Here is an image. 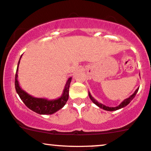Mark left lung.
<instances>
[{
	"instance_id": "left-lung-1",
	"label": "left lung",
	"mask_w": 151,
	"mask_h": 151,
	"mask_svg": "<svg viewBox=\"0 0 151 151\" xmlns=\"http://www.w3.org/2000/svg\"><path fill=\"white\" fill-rule=\"evenodd\" d=\"M138 89H139V88H137V89H136V90H135V92H134V94H132V95L130 96V97H128V98L126 99V100H124L123 102H122V103L120 104V105L117 106V107H106L105 105H102V104H101V103H99V102H97V101H96V100H94V99L93 98V97H92V95H91V94H89V98L91 99V100H92V102H93L95 104V105H97V106H98V107H100V108L103 109V110H107V111H114V110H119V109L122 108V107H125V106L128 105V104L130 103V102H131V101L132 100V99H133L134 97H135V95H136V94H137V91H138Z\"/></svg>"
}]
</instances>
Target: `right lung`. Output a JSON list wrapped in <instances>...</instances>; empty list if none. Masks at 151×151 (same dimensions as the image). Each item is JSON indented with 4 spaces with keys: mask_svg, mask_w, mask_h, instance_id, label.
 Masks as SVG:
<instances>
[{
    "mask_svg": "<svg viewBox=\"0 0 151 151\" xmlns=\"http://www.w3.org/2000/svg\"><path fill=\"white\" fill-rule=\"evenodd\" d=\"M19 62L20 60L18 63L17 69H16V76H15V87H16V92L19 94L20 98L24 102L26 107H29L30 110H33L36 113L40 114V115H51V114L54 113L57 111L60 110L61 108H62L69 99V84H70L72 78L70 77L68 79L62 96L57 100H48L46 99L33 97L32 96L29 95V94L22 90L21 87H19V82L17 80V72Z\"/></svg>",
    "mask_w": 151,
    "mask_h": 151,
    "instance_id": "right-lung-1",
    "label": "right lung"
}]
</instances>
